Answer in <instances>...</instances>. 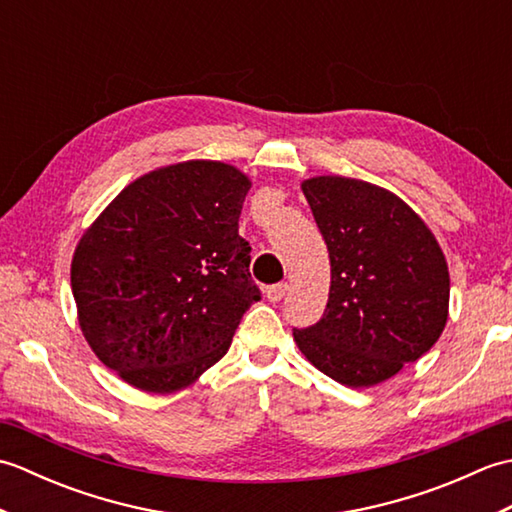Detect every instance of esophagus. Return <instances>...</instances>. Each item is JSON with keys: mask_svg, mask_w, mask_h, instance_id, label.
Here are the masks:
<instances>
[{"mask_svg": "<svg viewBox=\"0 0 512 512\" xmlns=\"http://www.w3.org/2000/svg\"><path fill=\"white\" fill-rule=\"evenodd\" d=\"M286 292H288V284H286V281H281V284L266 288V297H268L270 303H277V301L286 297Z\"/></svg>", "mask_w": 512, "mask_h": 512, "instance_id": "obj_1", "label": "esophagus"}]
</instances>
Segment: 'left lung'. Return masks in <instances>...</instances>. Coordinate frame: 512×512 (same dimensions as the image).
I'll return each mask as SVG.
<instances>
[{
  "instance_id": "1",
  "label": "left lung",
  "mask_w": 512,
  "mask_h": 512,
  "mask_svg": "<svg viewBox=\"0 0 512 512\" xmlns=\"http://www.w3.org/2000/svg\"><path fill=\"white\" fill-rule=\"evenodd\" d=\"M301 191L328 244L330 295L317 325L292 330L295 343L345 387L385 383L447 325V257L422 217L378 184L314 176Z\"/></svg>"
}]
</instances>
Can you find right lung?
Returning <instances> with one entry per match:
<instances>
[{"instance_id": "right-lung-1", "label": "right lung", "mask_w": 512, "mask_h": 512, "mask_svg": "<svg viewBox=\"0 0 512 512\" xmlns=\"http://www.w3.org/2000/svg\"><path fill=\"white\" fill-rule=\"evenodd\" d=\"M250 178L184 160L129 182L85 228L70 284L99 361L147 394L193 385L231 347L259 288L237 233Z\"/></svg>"}]
</instances>
